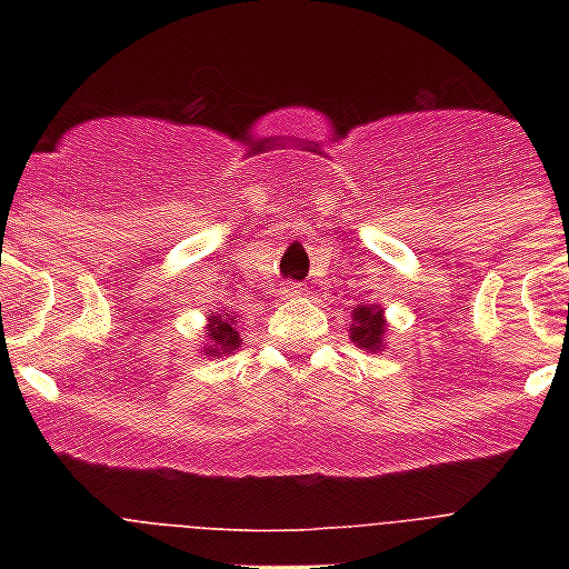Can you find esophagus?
<instances>
[{
  "instance_id": "obj_1",
  "label": "esophagus",
  "mask_w": 569,
  "mask_h": 569,
  "mask_svg": "<svg viewBox=\"0 0 569 569\" xmlns=\"http://www.w3.org/2000/svg\"><path fill=\"white\" fill-rule=\"evenodd\" d=\"M281 293H284V296H299L301 293V284H296V281H288V284L281 288Z\"/></svg>"
}]
</instances>
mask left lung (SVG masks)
Segmentation results:
<instances>
[{
    "label": "left lung",
    "mask_w": 569,
    "mask_h": 569,
    "mask_svg": "<svg viewBox=\"0 0 569 569\" xmlns=\"http://www.w3.org/2000/svg\"><path fill=\"white\" fill-rule=\"evenodd\" d=\"M350 339L367 350H379L381 339H385V319H381V308H356L353 310V328H350Z\"/></svg>",
    "instance_id": "1"
}]
</instances>
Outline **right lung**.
Here are the masks:
<instances>
[{
    "mask_svg": "<svg viewBox=\"0 0 569 569\" xmlns=\"http://www.w3.org/2000/svg\"><path fill=\"white\" fill-rule=\"evenodd\" d=\"M208 339L213 345H208V353L219 356V353H233L236 347H239V330H233V321H230V313L224 316H213L208 328Z\"/></svg>",
    "mask_w": 569,
    "mask_h": 569,
    "instance_id": "right-lung-1",
    "label": "right lung"
}]
</instances>
